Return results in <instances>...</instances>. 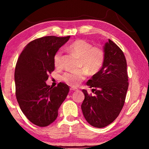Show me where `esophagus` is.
<instances>
[{
	"mask_svg": "<svg viewBox=\"0 0 149 149\" xmlns=\"http://www.w3.org/2000/svg\"><path fill=\"white\" fill-rule=\"evenodd\" d=\"M70 91H77V89H76V88H70Z\"/></svg>",
	"mask_w": 149,
	"mask_h": 149,
	"instance_id": "obj_1",
	"label": "esophagus"
}]
</instances>
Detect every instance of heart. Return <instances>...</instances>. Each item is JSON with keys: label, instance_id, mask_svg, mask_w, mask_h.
I'll return each instance as SVG.
<instances>
[{"label": "heart", "instance_id": "heart-1", "mask_svg": "<svg viewBox=\"0 0 149 149\" xmlns=\"http://www.w3.org/2000/svg\"><path fill=\"white\" fill-rule=\"evenodd\" d=\"M67 51L79 58V67L84 70L65 73L62 76L64 81L70 86H77L87 75L97 74L101 70L104 62V52L99 47H92L89 42L78 39L66 47ZM54 64L58 68L62 67V52L58 51L54 56Z\"/></svg>", "mask_w": 149, "mask_h": 149}]
</instances>
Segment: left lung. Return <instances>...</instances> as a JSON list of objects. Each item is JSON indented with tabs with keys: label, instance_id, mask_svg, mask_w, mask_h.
Listing matches in <instances>:
<instances>
[{
	"label": "left lung",
	"instance_id": "1",
	"mask_svg": "<svg viewBox=\"0 0 149 149\" xmlns=\"http://www.w3.org/2000/svg\"><path fill=\"white\" fill-rule=\"evenodd\" d=\"M104 62L101 70L87 85L95 95L83 89L85 99L81 110L85 120L93 127H104L120 114L127 91V62L122 50L110 39L104 44Z\"/></svg>",
	"mask_w": 149,
	"mask_h": 149
}]
</instances>
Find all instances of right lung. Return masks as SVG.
I'll return each mask as SVG.
<instances>
[{"label":"right lung","mask_w":149,"mask_h":149,"mask_svg":"<svg viewBox=\"0 0 149 149\" xmlns=\"http://www.w3.org/2000/svg\"><path fill=\"white\" fill-rule=\"evenodd\" d=\"M70 36H47L27 44L17 59L14 72L16 96L22 112L30 122L46 127L54 122L69 93L68 85H47L48 74L54 70V56Z\"/></svg>","instance_id":"add662e5"}]
</instances>
